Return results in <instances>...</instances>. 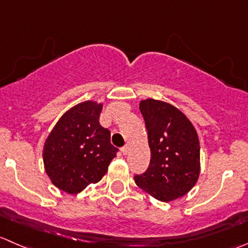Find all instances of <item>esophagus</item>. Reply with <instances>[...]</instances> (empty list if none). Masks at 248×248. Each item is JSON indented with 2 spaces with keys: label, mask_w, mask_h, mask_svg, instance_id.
Here are the masks:
<instances>
[{
  "label": "esophagus",
  "mask_w": 248,
  "mask_h": 248,
  "mask_svg": "<svg viewBox=\"0 0 248 248\" xmlns=\"http://www.w3.org/2000/svg\"><path fill=\"white\" fill-rule=\"evenodd\" d=\"M121 153L124 154V155H127V154H128V146L124 145V148H121Z\"/></svg>",
  "instance_id": "obj_1"
}]
</instances>
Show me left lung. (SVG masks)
<instances>
[{"label":"left lung","mask_w":248,"mask_h":248,"mask_svg":"<svg viewBox=\"0 0 248 248\" xmlns=\"http://www.w3.org/2000/svg\"><path fill=\"white\" fill-rule=\"evenodd\" d=\"M148 131L150 165L134 175L138 186L156 200L170 202L184 196L200 174V143L189 119L173 105L156 99L139 104Z\"/></svg>","instance_id":"obj_1"}]
</instances>
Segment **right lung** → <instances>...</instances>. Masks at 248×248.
Masks as SVG:
<instances>
[{"label":"right lung","mask_w":248,"mask_h":248,"mask_svg":"<svg viewBox=\"0 0 248 248\" xmlns=\"http://www.w3.org/2000/svg\"><path fill=\"white\" fill-rule=\"evenodd\" d=\"M103 104L87 100L60 117L43 146L46 173L53 184L78 194L107 173L119 149L110 143V131L100 126Z\"/></svg>","instance_id":"1"}]
</instances>
